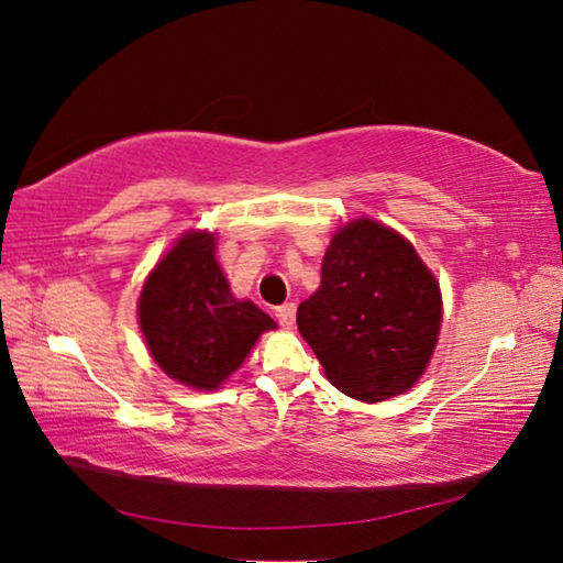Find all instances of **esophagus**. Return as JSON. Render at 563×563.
<instances>
[{"label":"esophagus","mask_w":563,"mask_h":563,"mask_svg":"<svg viewBox=\"0 0 563 563\" xmlns=\"http://www.w3.org/2000/svg\"><path fill=\"white\" fill-rule=\"evenodd\" d=\"M275 320H278L283 327H292L295 322V302H285L275 308Z\"/></svg>","instance_id":"esophagus-1"}]
</instances>
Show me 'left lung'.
I'll use <instances>...</instances> for the list:
<instances>
[{
  "label": "left lung",
  "mask_w": 563,
  "mask_h": 563,
  "mask_svg": "<svg viewBox=\"0 0 563 563\" xmlns=\"http://www.w3.org/2000/svg\"><path fill=\"white\" fill-rule=\"evenodd\" d=\"M298 330L342 394L384 401L423 374L441 330V290L411 243L372 219L334 233Z\"/></svg>",
  "instance_id": "8db88e82"
}]
</instances>
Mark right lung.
<instances>
[{
	"label": "right lung",
	"instance_id": "add662e5",
	"mask_svg": "<svg viewBox=\"0 0 563 563\" xmlns=\"http://www.w3.org/2000/svg\"><path fill=\"white\" fill-rule=\"evenodd\" d=\"M211 233L194 231L157 263L140 295V327L155 362L194 388H219L275 322L236 300L213 258Z\"/></svg>",
	"mask_w": 563,
	"mask_h": 563
}]
</instances>
